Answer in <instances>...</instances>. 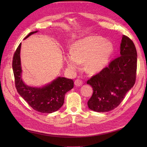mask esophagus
Listing matches in <instances>:
<instances>
[{
    "instance_id": "esophagus-1",
    "label": "esophagus",
    "mask_w": 147,
    "mask_h": 147,
    "mask_svg": "<svg viewBox=\"0 0 147 147\" xmlns=\"http://www.w3.org/2000/svg\"><path fill=\"white\" fill-rule=\"evenodd\" d=\"M74 83H75V84L77 86H82V84H83V82H82V80L79 79V78H77L76 80L75 81Z\"/></svg>"
}]
</instances>
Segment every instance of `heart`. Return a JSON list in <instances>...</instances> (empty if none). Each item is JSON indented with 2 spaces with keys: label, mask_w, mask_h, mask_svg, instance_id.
Instances as JSON below:
<instances>
[{
  "label": "heart",
  "mask_w": 147,
  "mask_h": 147,
  "mask_svg": "<svg viewBox=\"0 0 147 147\" xmlns=\"http://www.w3.org/2000/svg\"><path fill=\"white\" fill-rule=\"evenodd\" d=\"M113 51V46L109 41L99 36H88L78 40L73 46V51L65 55L67 64L74 70L80 68L85 63L89 73L99 72L108 64Z\"/></svg>",
  "instance_id": "1"
}]
</instances>
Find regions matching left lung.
I'll return each mask as SVG.
<instances>
[{"label":"left lung","mask_w":147,"mask_h":147,"mask_svg":"<svg viewBox=\"0 0 147 147\" xmlns=\"http://www.w3.org/2000/svg\"><path fill=\"white\" fill-rule=\"evenodd\" d=\"M137 57L134 43L123 35L119 56L87 81L93 88L88 102L89 108L97 112H107L117 107L135 84Z\"/></svg>","instance_id":"obj_1"}]
</instances>
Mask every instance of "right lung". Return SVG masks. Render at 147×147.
I'll return each instance as SVG.
<instances>
[{
  "label": "right lung",
  "instance_id": "1",
  "mask_svg": "<svg viewBox=\"0 0 147 147\" xmlns=\"http://www.w3.org/2000/svg\"><path fill=\"white\" fill-rule=\"evenodd\" d=\"M38 31L30 32L24 39ZM21 43L18 47L13 57L12 67L15 87L19 94L34 110L43 113H51L63 106L65 93L74 88V81L64 77H57L51 83L42 88L29 86L21 78L20 59Z\"/></svg>",
  "mask_w": 147,
  "mask_h": 147
}]
</instances>
